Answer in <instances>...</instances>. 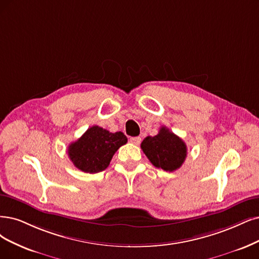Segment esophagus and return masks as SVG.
<instances>
[{"label":"esophagus","instance_id":"esophagus-1","mask_svg":"<svg viewBox=\"0 0 259 259\" xmlns=\"http://www.w3.org/2000/svg\"><path fill=\"white\" fill-rule=\"evenodd\" d=\"M141 141H142V139H141L140 137H133V138H130V142L132 143V144H135V145H139L140 143H141Z\"/></svg>","mask_w":259,"mask_h":259}]
</instances>
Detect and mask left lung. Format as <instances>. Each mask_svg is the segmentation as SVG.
Segmentation results:
<instances>
[{
	"instance_id": "1",
	"label": "left lung",
	"mask_w": 259,
	"mask_h": 259,
	"mask_svg": "<svg viewBox=\"0 0 259 259\" xmlns=\"http://www.w3.org/2000/svg\"><path fill=\"white\" fill-rule=\"evenodd\" d=\"M141 148L152 165L166 171L178 169L187 157L186 143L166 127H161L157 136L143 140Z\"/></svg>"
}]
</instances>
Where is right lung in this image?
I'll return each mask as SVG.
<instances>
[{
    "label": "right lung",
    "instance_id": "obj_1",
    "mask_svg": "<svg viewBox=\"0 0 259 259\" xmlns=\"http://www.w3.org/2000/svg\"><path fill=\"white\" fill-rule=\"evenodd\" d=\"M127 141V137L120 131L112 133L99 126H93L68 146V156L80 170L90 174L99 173L109 166L115 152Z\"/></svg>",
    "mask_w": 259,
    "mask_h": 259
}]
</instances>
